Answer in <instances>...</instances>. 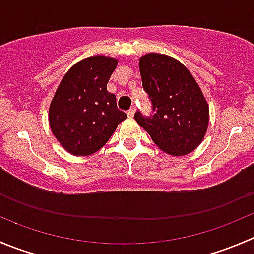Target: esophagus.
Returning a JSON list of instances; mask_svg holds the SVG:
<instances>
[{"instance_id":"1","label":"esophagus","mask_w":254,"mask_h":254,"mask_svg":"<svg viewBox=\"0 0 254 254\" xmlns=\"http://www.w3.org/2000/svg\"><path fill=\"white\" fill-rule=\"evenodd\" d=\"M134 114H135V107H132L127 110V115H129V118H132L134 117Z\"/></svg>"}]
</instances>
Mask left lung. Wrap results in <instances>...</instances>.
Listing matches in <instances>:
<instances>
[{"label":"left lung","mask_w":254,"mask_h":254,"mask_svg":"<svg viewBox=\"0 0 254 254\" xmlns=\"http://www.w3.org/2000/svg\"><path fill=\"white\" fill-rule=\"evenodd\" d=\"M142 88L152 105L134 118L152 141L174 156L190 154L202 141L208 125V105L191 73L179 61L150 53L140 58Z\"/></svg>","instance_id":"left-lung-1"}]
</instances>
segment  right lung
<instances>
[{"mask_svg": "<svg viewBox=\"0 0 254 254\" xmlns=\"http://www.w3.org/2000/svg\"><path fill=\"white\" fill-rule=\"evenodd\" d=\"M118 61L94 56L73 65L63 77L49 107V125L62 146L75 156L102 149L127 114L107 90Z\"/></svg>", "mask_w": 254, "mask_h": 254, "instance_id": "obj_1", "label": "right lung"}]
</instances>
